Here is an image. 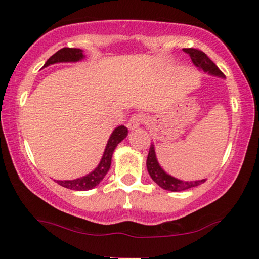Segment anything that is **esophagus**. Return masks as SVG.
Wrapping results in <instances>:
<instances>
[{"instance_id": "esophagus-1", "label": "esophagus", "mask_w": 259, "mask_h": 259, "mask_svg": "<svg viewBox=\"0 0 259 259\" xmlns=\"http://www.w3.org/2000/svg\"><path fill=\"white\" fill-rule=\"evenodd\" d=\"M143 122H144V115L143 114H134L132 118L130 119V121H128V123H127V126H128L130 130H136Z\"/></svg>"}]
</instances>
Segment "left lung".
<instances>
[{
    "label": "left lung",
    "instance_id": "left-lung-1",
    "mask_svg": "<svg viewBox=\"0 0 259 259\" xmlns=\"http://www.w3.org/2000/svg\"><path fill=\"white\" fill-rule=\"evenodd\" d=\"M184 52L190 55L193 65L198 67V69L204 70L205 73L210 74V75L223 77V79H224V74L219 70L218 67L214 65L213 61H212V60L208 58L204 52L198 51V49H193V48H186ZM146 166H147V171L150 173L151 178L153 179V182L155 184H158L161 189L172 191V192H179V191L192 189V187H196L198 185H200V184L205 183V180H206V179H201V180H193V182H185V180L175 178V177H172L171 175H168V173H166L164 169H162L160 164L158 162L153 144L151 145L150 152H148Z\"/></svg>",
    "mask_w": 259,
    "mask_h": 259
}]
</instances>
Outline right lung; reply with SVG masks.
Wrapping results in <instances>:
<instances>
[{"mask_svg": "<svg viewBox=\"0 0 259 259\" xmlns=\"http://www.w3.org/2000/svg\"><path fill=\"white\" fill-rule=\"evenodd\" d=\"M84 59V54L82 49L79 48H62L52 55L51 58L47 60L44 67H48L54 63H61V62H77ZM128 134V130L125 126H118L113 131L111 137L106 145L105 152L102 154V158L99 165L95 167L93 171L88 175L81 177V178H76L73 180H55L59 185H61L66 189L74 190V191H88L94 189L95 186L99 185V183L105 178L107 175L109 167H111L112 162V155L113 152L118 146V144L125 139Z\"/></svg>", "mask_w": 259, "mask_h": 259, "instance_id": "obj_1", "label": "right lung"}]
</instances>
